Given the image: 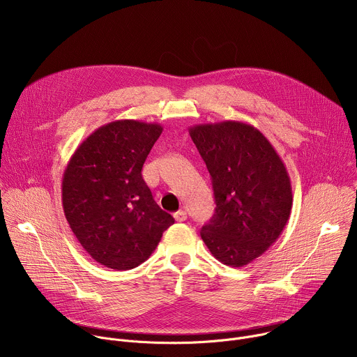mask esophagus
Wrapping results in <instances>:
<instances>
[{
  "instance_id": "esophagus-1",
  "label": "esophagus",
  "mask_w": 357,
  "mask_h": 357,
  "mask_svg": "<svg viewBox=\"0 0 357 357\" xmlns=\"http://www.w3.org/2000/svg\"><path fill=\"white\" fill-rule=\"evenodd\" d=\"M174 218H175L176 222H185L186 218H188V215H186L185 211H178L176 213H174Z\"/></svg>"
}]
</instances>
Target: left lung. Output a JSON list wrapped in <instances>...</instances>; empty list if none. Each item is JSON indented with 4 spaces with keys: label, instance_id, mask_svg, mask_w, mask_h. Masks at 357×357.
<instances>
[{
    "label": "left lung",
    "instance_id": "1",
    "mask_svg": "<svg viewBox=\"0 0 357 357\" xmlns=\"http://www.w3.org/2000/svg\"><path fill=\"white\" fill-rule=\"evenodd\" d=\"M212 178L216 209L200 236L213 257L243 267L282 233L292 208L291 181L270 141L241 121L189 128Z\"/></svg>",
    "mask_w": 357,
    "mask_h": 357
}]
</instances>
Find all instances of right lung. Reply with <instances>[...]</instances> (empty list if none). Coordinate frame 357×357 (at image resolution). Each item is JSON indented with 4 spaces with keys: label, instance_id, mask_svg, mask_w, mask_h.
<instances>
[{
    "label": "right lung",
    "instance_id": "1",
    "mask_svg": "<svg viewBox=\"0 0 357 357\" xmlns=\"http://www.w3.org/2000/svg\"><path fill=\"white\" fill-rule=\"evenodd\" d=\"M161 132L155 123L112 121L79 145L65 169L66 220L101 266L117 271L138 267L175 222L157 205L141 175Z\"/></svg>",
    "mask_w": 357,
    "mask_h": 357
}]
</instances>
